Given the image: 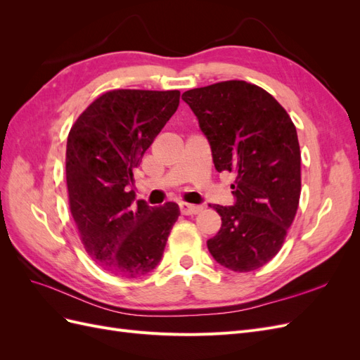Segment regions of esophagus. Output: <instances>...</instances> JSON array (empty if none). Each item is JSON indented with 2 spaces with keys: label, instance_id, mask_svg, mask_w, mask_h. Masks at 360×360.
<instances>
[{
  "label": "esophagus",
  "instance_id": "1",
  "mask_svg": "<svg viewBox=\"0 0 360 360\" xmlns=\"http://www.w3.org/2000/svg\"><path fill=\"white\" fill-rule=\"evenodd\" d=\"M180 212L183 214H197L201 212V207L200 205H193V204H188V202H180Z\"/></svg>",
  "mask_w": 360,
  "mask_h": 360
}]
</instances>
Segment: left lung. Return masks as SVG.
Returning a JSON list of instances; mask_svg holds the SVG:
<instances>
[{
  "label": "left lung",
  "instance_id": "left-lung-1",
  "mask_svg": "<svg viewBox=\"0 0 360 360\" xmlns=\"http://www.w3.org/2000/svg\"><path fill=\"white\" fill-rule=\"evenodd\" d=\"M217 172L237 174L234 204L213 205L222 225L207 240L212 257L233 271H252L284 243L300 198L296 127L274 96L245 81L184 91Z\"/></svg>",
  "mask_w": 360,
  "mask_h": 360
}]
</instances>
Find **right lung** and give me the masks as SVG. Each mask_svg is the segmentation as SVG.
Listing matches in <instances>:
<instances>
[{
  "instance_id": "add662e5",
  "label": "right lung",
  "mask_w": 360,
  "mask_h": 360,
  "mask_svg": "<svg viewBox=\"0 0 360 360\" xmlns=\"http://www.w3.org/2000/svg\"><path fill=\"white\" fill-rule=\"evenodd\" d=\"M180 91L114 90L96 99L68 136L70 212L89 255L114 276L147 275L162 258L176 202H135L132 169L177 111Z\"/></svg>"
}]
</instances>
